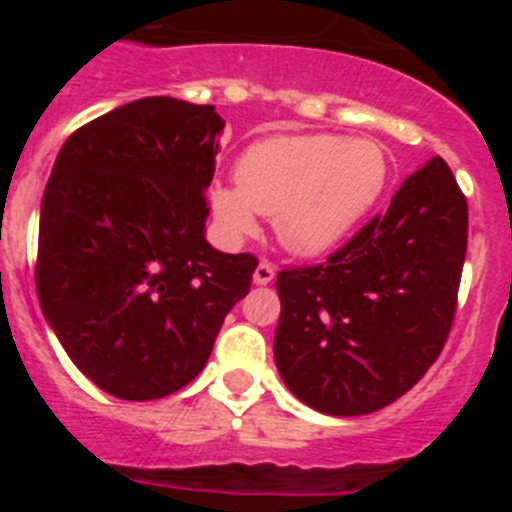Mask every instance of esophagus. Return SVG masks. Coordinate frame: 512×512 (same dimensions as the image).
Returning <instances> with one entry per match:
<instances>
[{
    "mask_svg": "<svg viewBox=\"0 0 512 512\" xmlns=\"http://www.w3.org/2000/svg\"><path fill=\"white\" fill-rule=\"evenodd\" d=\"M271 279H274V266L266 264V261H261V264L256 266V271H253V284L264 287V284H269Z\"/></svg>",
    "mask_w": 512,
    "mask_h": 512,
    "instance_id": "esophagus-1",
    "label": "esophagus"
}]
</instances>
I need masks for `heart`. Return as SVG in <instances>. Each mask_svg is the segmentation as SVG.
Masks as SVG:
<instances>
[{
    "label": "heart",
    "instance_id": "heart-1",
    "mask_svg": "<svg viewBox=\"0 0 512 512\" xmlns=\"http://www.w3.org/2000/svg\"><path fill=\"white\" fill-rule=\"evenodd\" d=\"M390 158L372 138L336 133L269 135L246 148L235 182L210 187V210L220 233L238 243L274 215L284 251L323 256L333 251L387 187Z\"/></svg>",
    "mask_w": 512,
    "mask_h": 512
}]
</instances>
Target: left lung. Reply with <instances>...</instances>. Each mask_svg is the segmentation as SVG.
<instances>
[{
	"mask_svg": "<svg viewBox=\"0 0 512 512\" xmlns=\"http://www.w3.org/2000/svg\"><path fill=\"white\" fill-rule=\"evenodd\" d=\"M467 225V200L436 156L325 264L279 271L274 359L289 392L338 418L405 395L454 323Z\"/></svg>",
	"mask_w": 512,
	"mask_h": 512,
	"instance_id": "obj_1",
	"label": "left lung"
}]
</instances>
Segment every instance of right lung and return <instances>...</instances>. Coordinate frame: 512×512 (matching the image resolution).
Instances as JSON below:
<instances>
[{
	"mask_svg": "<svg viewBox=\"0 0 512 512\" xmlns=\"http://www.w3.org/2000/svg\"><path fill=\"white\" fill-rule=\"evenodd\" d=\"M223 128L212 104L146 97L87 122L58 151L40 205V310L107 395L182 390L251 289V253L205 238Z\"/></svg>",
	"mask_w": 512,
	"mask_h": 512,
	"instance_id": "right-lung-1",
	"label": "right lung"
}]
</instances>
